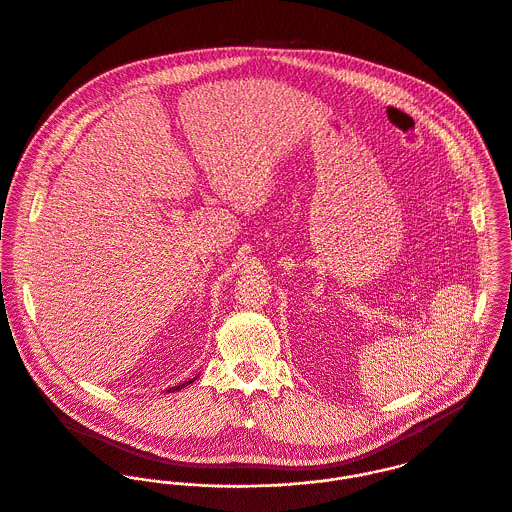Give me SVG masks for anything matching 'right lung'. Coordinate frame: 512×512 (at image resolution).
Returning a JSON list of instances; mask_svg holds the SVG:
<instances>
[{"instance_id":"add662e5","label":"right lung","mask_w":512,"mask_h":512,"mask_svg":"<svg viewBox=\"0 0 512 512\" xmlns=\"http://www.w3.org/2000/svg\"><path fill=\"white\" fill-rule=\"evenodd\" d=\"M198 378H200V376H196V378H192V380H188V382H184V384H180V386H174V388H170V390H168V394H170V392H180V390H182V388H186V386H190V384H192V382H196V380H198Z\"/></svg>"}]
</instances>
